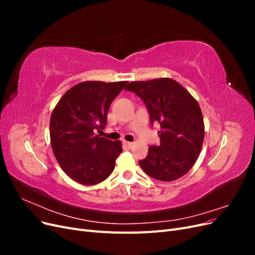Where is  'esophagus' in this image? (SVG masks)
<instances>
[{
    "label": "esophagus",
    "instance_id": "esophagus-1",
    "mask_svg": "<svg viewBox=\"0 0 255 255\" xmlns=\"http://www.w3.org/2000/svg\"><path fill=\"white\" fill-rule=\"evenodd\" d=\"M123 144H125L126 146H128V148H132V146H133V142H130V141H127V140H125V141H123Z\"/></svg>",
    "mask_w": 255,
    "mask_h": 255
}]
</instances>
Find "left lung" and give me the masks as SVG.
I'll list each match as a JSON object with an SVG mask.
<instances>
[{
  "label": "left lung",
  "instance_id": "1",
  "mask_svg": "<svg viewBox=\"0 0 255 255\" xmlns=\"http://www.w3.org/2000/svg\"><path fill=\"white\" fill-rule=\"evenodd\" d=\"M126 89L143 100L151 122L160 125V144L149 146L140 167L159 181L180 179L195 165L203 144L204 121L197 100L169 78L130 82Z\"/></svg>",
  "mask_w": 255,
  "mask_h": 255
}]
</instances>
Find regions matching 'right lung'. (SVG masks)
<instances>
[{
	"mask_svg": "<svg viewBox=\"0 0 255 255\" xmlns=\"http://www.w3.org/2000/svg\"><path fill=\"white\" fill-rule=\"evenodd\" d=\"M127 83H79L54 107L50 119L52 150L60 168L73 181L96 185L113 172L122 152L121 141L109 140L95 132L104 128L113 100Z\"/></svg>",
	"mask_w": 255,
	"mask_h": 255,
	"instance_id": "right-lung-1",
	"label": "right lung"
}]
</instances>
